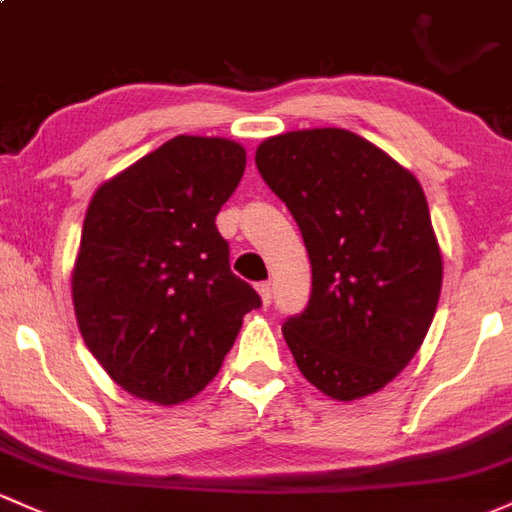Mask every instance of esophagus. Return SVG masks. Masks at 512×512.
Segmentation results:
<instances>
[{
  "label": "esophagus",
  "instance_id": "esophagus-1",
  "mask_svg": "<svg viewBox=\"0 0 512 512\" xmlns=\"http://www.w3.org/2000/svg\"><path fill=\"white\" fill-rule=\"evenodd\" d=\"M258 295H261V300H263V305H271V300H273V288H271V283H258Z\"/></svg>",
  "mask_w": 512,
  "mask_h": 512
}]
</instances>
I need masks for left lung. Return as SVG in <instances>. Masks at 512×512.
<instances>
[{
    "instance_id": "obj_1",
    "label": "left lung",
    "mask_w": 512,
    "mask_h": 512,
    "mask_svg": "<svg viewBox=\"0 0 512 512\" xmlns=\"http://www.w3.org/2000/svg\"><path fill=\"white\" fill-rule=\"evenodd\" d=\"M256 168L298 222L310 302L283 337L302 376L334 400L393 381L420 349L442 290V254L410 170L346 129L266 139Z\"/></svg>"
}]
</instances>
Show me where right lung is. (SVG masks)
<instances>
[{"label":"right lung","mask_w":512,"mask_h":512,"mask_svg":"<svg viewBox=\"0 0 512 512\" xmlns=\"http://www.w3.org/2000/svg\"><path fill=\"white\" fill-rule=\"evenodd\" d=\"M246 168L229 139L175 136L87 207L73 305L87 349L136 398L175 405L217 376L261 298L229 268L217 219Z\"/></svg>","instance_id":"obj_1"}]
</instances>
